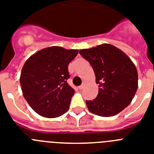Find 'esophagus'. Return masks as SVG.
<instances>
[{
	"mask_svg": "<svg viewBox=\"0 0 154 154\" xmlns=\"http://www.w3.org/2000/svg\"><path fill=\"white\" fill-rule=\"evenodd\" d=\"M84 86H85V84H82L81 85H79V89H82L84 88Z\"/></svg>",
	"mask_w": 154,
	"mask_h": 154,
	"instance_id": "1",
	"label": "esophagus"
}]
</instances>
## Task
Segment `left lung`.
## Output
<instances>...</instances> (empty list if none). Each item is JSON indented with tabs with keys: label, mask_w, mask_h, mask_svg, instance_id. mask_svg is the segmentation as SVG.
<instances>
[{
	"label": "left lung",
	"mask_w": 154,
	"mask_h": 154,
	"mask_svg": "<svg viewBox=\"0 0 154 154\" xmlns=\"http://www.w3.org/2000/svg\"><path fill=\"white\" fill-rule=\"evenodd\" d=\"M79 54L92 65L99 87L96 99L86 100L89 111L109 117L128 106L138 87L137 70L131 59L109 44L80 50Z\"/></svg>",
	"instance_id": "8db88e82"
}]
</instances>
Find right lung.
Returning a JSON list of instances; mask_svg holds the SVG:
<instances>
[{
	"instance_id": "obj_1",
	"label": "right lung",
	"mask_w": 154,
	"mask_h": 154,
	"mask_svg": "<svg viewBox=\"0 0 154 154\" xmlns=\"http://www.w3.org/2000/svg\"><path fill=\"white\" fill-rule=\"evenodd\" d=\"M77 50L46 48L31 55L22 68L20 83L24 99L38 114L55 118L68 111L75 90L68 84V66Z\"/></svg>"
}]
</instances>
